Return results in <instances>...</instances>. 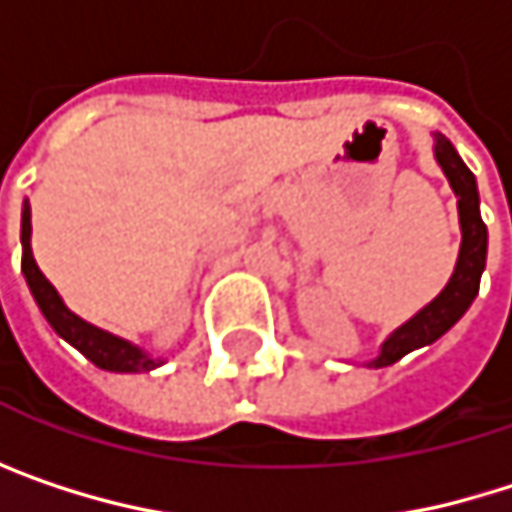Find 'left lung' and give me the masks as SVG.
<instances>
[{"instance_id":"obj_1","label":"left lung","mask_w":512,"mask_h":512,"mask_svg":"<svg viewBox=\"0 0 512 512\" xmlns=\"http://www.w3.org/2000/svg\"><path fill=\"white\" fill-rule=\"evenodd\" d=\"M433 156L439 162V168L445 171L454 195H457V210H460V255L457 266L448 278V284L442 287V293L436 299H430L424 308H418L403 326H397L382 344H379V356L370 358L367 367H388L394 361L421 350L433 341H439L462 314L471 308L477 290H480V275L486 269V246H489V234L486 225L480 219V195H477V180L468 171V165L462 162L457 148L442 136L433 133Z\"/></svg>"}]
</instances>
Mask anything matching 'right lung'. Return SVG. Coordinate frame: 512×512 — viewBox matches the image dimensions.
I'll return each mask as SVG.
<instances>
[{
	"label": "right lung",
	"mask_w": 512,
	"mask_h": 512,
	"mask_svg": "<svg viewBox=\"0 0 512 512\" xmlns=\"http://www.w3.org/2000/svg\"><path fill=\"white\" fill-rule=\"evenodd\" d=\"M20 243H23V275L26 284L41 308V314L47 317L52 332L58 338H64L70 347H76L88 361H94L100 370H112V373H148L159 364H165L162 358H154L148 350H142L133 341H124L88 320H82L79 314H73L64 299L58 296V290L47 281V275L38 269L35 255H32V207L29 201H23V225H20Z\"/></svg>",
	"instance_id": "add662e5"
}]
</instances>
